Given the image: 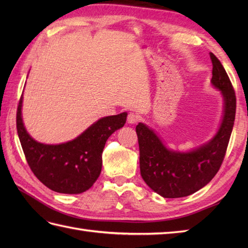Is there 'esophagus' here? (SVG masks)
<instances>
[{
  "label": "esophagus",
  "instance_id": "esophagus-1",
  "mask_svg": "<svg viewBox=\"0 0 248 248\" xmlns=\"http://www.w3.org/2000/svg\"><path fill=\"white\" fill-rule=\"evenodd\" d=\"M139 120H140V116H139L138 114H135V113H129L128 118H127L128 124H138Z\"/></svg>",
  "mask_w": 248,
  "mask_h": 248
}]
</instances>
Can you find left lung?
Returning a JSON list of instances; mask_svg holds the SVG:
<instances>
[{
    "instance_id": "left-lung-1",
    "label": "left lung",
    "mask_w": 248,
    "mask_h": 248,
    "mask_svg": "<svg viewBox=\"0 0 248 248\" xmlns=\"http://www.w3.org/2000/svg\"><path fill=\"white\" fill-rule=\"evenodd\" d=\"M210 59L213 66L211 83L222 92L225 104L222 124L208 144L189 152L171 151L146 124L136 125L141 178L165 198L184 197L197 192L212 180L224 161L234 124L236 98L222 62L213 53H210Z\"/></svg>"
}]
</instances>
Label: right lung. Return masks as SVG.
<instances>
[{
  "instance_id": "add662e5",
  "label": "right lung",
  "mask_w": 248,
  "mask_h": 248,
  "mask_svg": "<svg viewBox=\"0 0 248 248\" xmlns=\"http://www.w3.org/2000/svg\"><path fill=\"white\" fill-rule=\"evenodd\" d=\"M21 107L22 96L17 109V131L26 162L37 179L62 194H80L91 188L101 172L104 145L116 130L124 127L127 113L99 119L68 143L45 145L26 132Z\"/></svg>"
}]
</instances>
